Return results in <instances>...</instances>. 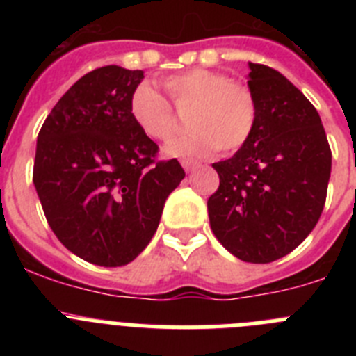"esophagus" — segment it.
<instances>
[{
	"label": "esophagus",
	"instance_id": "34e87169",
	"mask_svg": "<svg viewBox=\"0 0 356 356\" xmlns=\"http://www.w3.org/2000/svg\"><path fill=\"white\" fill-rule=\"evenodd\" d=\"M181 168L187 172H191L197 168V162H194V160H181Z\"/></svg>",
	"mask_w": 356,
	"mask_h": 356
}]
</instances>
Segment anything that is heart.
I'll list each match as a JSON object with an SVG mask.
<instances>
[{"label":"heart","mask_w":356,"mask_h":356,"mask_svg":"<svg viewBox=\"0 0 356 356\" xmlns=\"http://www.w3.org/2000/svg\"><path fill=\"white\" fill-rule=\"evenodd\" d=\"M172 105L191 106L188 131L165 146V155L178 159H203L219 147L234 153L251 139L259 106L250 87L232 80L229 74L212 69H191L163 80ZM131 121L146 137L165 140L175 130L172 108L151 85L140 83L128 102Z\"/></svg>","instance_id":"obj_1"}]
</instances>
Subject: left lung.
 I'll list each match as a JSON object with an SVG mask.
<instances>
[{
    "instance_id": "1",
    "label": "left lung",
    "mask_w": 356,
    "mask_h": 356,
    "mask_svg": "<svg viewBox=\"0 0 356 356\" xmlns=\"http://www.w3.org/2000/svg\"><path fill=\"white\" fill-rule=\"evenodd\" d=\"M259 106L251 139L212 163L219 188L209 197L210 228L237 259L269 264L300 246L325 209L332 151L317 110L276 69L251 64Z\"/></svg>"
}]
</instances>
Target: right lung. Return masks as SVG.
Listing matches in <instances>:
<instances>
[{
  "mask_svg": "<svg viewBox=\"0 0 356 356\" xmlns=\"http://www.w3.org/2000/svg\"><path fill=\"white\" fill-rule=\"evenodd\" d=\"M144 71L105 65L58 99L37 137L33 185L56 238L80 259L127 266L149 244L163 203L185 178L131 121Z\"/></svg>",
  "mask_w": 356,
  "mask_h": 356,
  "instance_id": "1",
  "label": "right lung"
}]
</instances>
